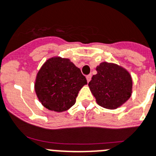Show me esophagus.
<instances>
[{"label": "esophagus", "instance_id": "34e87169", "mask_svg": "<svg viewBox=\"0 0 156 156\" xmlns=\"http://www.w3.org/2000/svg\"><path fill=\"white\" fill-rule=\"evenodd\" d=\"M91 77H92V75H91V74H88V75L87 76V82H89L91 80Z\"/></svg>", "mask_w": 156, "mask_h": 156}]
</instances>
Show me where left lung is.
<instances>
[{"label":"left lung","instance_id":"1","mask_svg":"<svg viewBox=\"0 0 156 156\" xmlns=\"http://www.w3.org/2000/svg\"><path fill=\"white\" fill-rule=\"evenodd\" d=\"M97 74L89 82L91 93L99 106L115 109L131 95L132 80L126 69L111 63L102 62L96 68Z\"/></svg>","mask_w":156,"mask_h":156}]
</instances>
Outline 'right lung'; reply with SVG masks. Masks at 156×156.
Returning a JSON list of instances; mask_svg holds the SVG:
<instances>
[{
    "instance_id": "1",
    "label": "right lung",
    "mask_w": 156,
    "mask_h": 156,
    "mask_svg": "<svg viewBox=\"0 0 156 156\" xmlns=\"http://www.w3.org/2000/svg\"><path fill=\"white\" fill-rule=\"evenodd\" d=\"M87 78L67 58H52L37 75L35 91L41 104L50 111L62 112L74 106Z\"/></svg>"
}]
</instances>
